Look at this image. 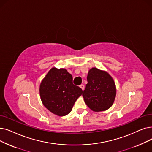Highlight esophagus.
Returning a JSON list of instances; mask_svg holds the SVG:
<instances>
[{"label":"esophagus","mask_w":152,"mask_h":152,"mask_svg":"<svg viewBox=\"0 0 152 152\" xmlns=\"http://www.w3.org/2000/svg\"><path fill=\"white\" fill-rule=\"evenodd\" d=\"M80 87L81 88V89H82L83 91L84 89V84H81V85L80 86Z\"/></svg>","instance_id":"esophagus-1"}]
</instances>
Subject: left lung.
Masks as SVG:
<instances>
[{
  "label": "left lung",
  "mask_w": 152,
  "mask_h": 152,
  "mask_svg": "<svg viewBox=\"0 0 152 152\" xmlns=\"http://www.w3.org/2000/svg\"><path fill=\"white\" fill-rule=\"evenodd\" d=\"M87 80L88 84L83 93L86 104L94 112L109 109L116 96L113 78L107 71L92 68L89 70Z\"/></svg>",
  "instance_id": "8db88e82"
}]
</instances>
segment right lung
<instances>
[{
    "mask_svg": "<svg viewBox=\"0 0 152 152\" xmlns=\"http://www.w3.org/2000/svg\"><path fill=\"white\" fill-rule=\"evenodd\" d=\"M39 95L44 106L58 116L71 111L83 90L72 84V75L64 68H52L39 85Z\"/></svg>",
    "mask_w": 152,
    "mask_h": 152,
    "instance_id": "obj_1",
    "label": "right lung"
}]
</instances>
